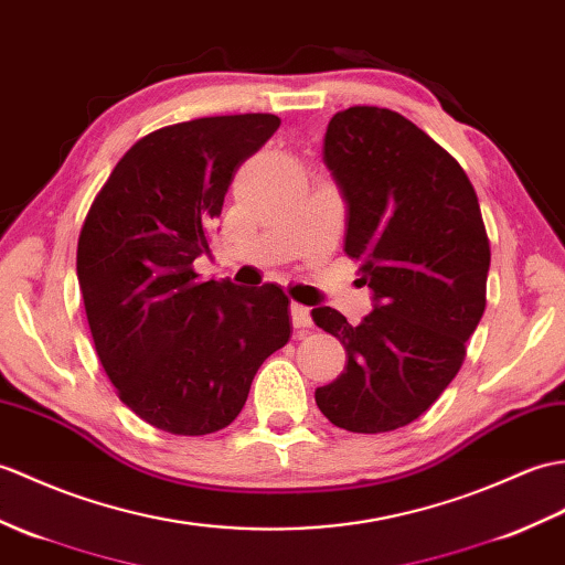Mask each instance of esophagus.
Listing matches in <instances>:
<instances>
[{"label":"esophagus","instance_id":"1","mask_svg":"<svg viewBox=\"0 0 565 565\" xmlns=\"http://www.w3.org/2000/svg\"><path fill=\"white\" fill-rule=\"evenodd\" d=\"M291 322L296 330H300V327H310V322H312L310 310L300 303H291Z\"/></svg>","mask_w":565,"mask_h":565}]
</instances>
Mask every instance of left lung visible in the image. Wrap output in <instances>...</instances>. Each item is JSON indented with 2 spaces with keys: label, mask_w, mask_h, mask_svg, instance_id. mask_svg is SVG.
Segmentation results:
<instances>
[{
  "label": "left lung",
  "mask_w": 565,
  "mask_h": 565,
  "mask_svg": "<svg viewBox=\"0 0 565 565\" xmlns=\"http://www.w3.org/2000/svg\"><path fill=\"white\" fill-rule=\"evenodd\" d=\"M322 153L347 200L344 253L375 310L356 327L312 310L347 349L315 402L339 428L387 433L416 422L462 369L487 308L489 235L462 166L395 110L337 113Z\"/></svg>",
  "instance_id": "1"
}]
</instances>
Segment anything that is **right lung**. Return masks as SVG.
<instances>
[{
	"instance_id": "right-lung-1",
	"label": "right lung",
	"mask_w": 565,
	"mask_h": 565,
	"mask_svg": "<svg viewBox=\"0 0 565 565\" xmlns=\"http://www.w3.org/2000/svg\"><path fill=\"white\" fill-rule=\"evenodd\" d=\"M277 115H218L141 137L96 194L76 274L105 375L129 409L173 436L241 414L257 369L291 337L274 284L202 281L235 170L277 132Z\"/></svg>"
}]
</instances>
